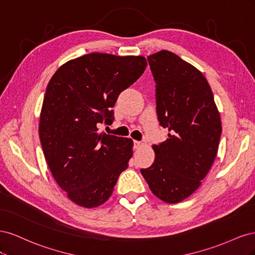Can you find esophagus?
<instances>
[{"label":"esophagus","mask_w":255,"mask_h":255,"mask_svg":"<svg viewBox=\"0 0 255 255\" xmlns=\"http://www.w3.org/2000/svg\"><path fill=\"white\" fill-rule=\"evenodd\" d=\"M142 144L141 141H138V140H134V149H138L140 148V145Z\"/></svg>","instance_id":"esophagus-1"}]
</instances>
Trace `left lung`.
Segmentation results:
<instances>
[{
  "mask_svg": "<svg viewBox=\"0 0 255 255\" xmlns=\"http://www.w3.org/2000/svg\"><path fill=\"white\" fill-rule=\"evenodd\" d=\"M155 82L159 126L168 139L156 145L154 163L140 169L151 191L177 203L199 188L217 155L221 121L204 75L166 50L148 57Z\"/></svg>",
  "mask_w": 255,
  "mask_h": 255,
  "instance_id": "1",
  "label": "left lung"
}]
</instances>
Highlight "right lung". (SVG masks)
<instances>
[{"mask_svg": "<svg viewBox=\"0 0 255 255\" xmlns=\"http://www.w3.org/2000/svg\"><path fill=\"white\" fill-rule=\"evenodd\" d=\"M142 56L90 53L68 61L52 76L43 99L39 137L59 187L78 205L109 199L132 157L133 140L98 132L114 121L120 92L140 78Z\"/></svg>", "mask_w": 255, "mask_h": 255, "instance_id": "add662e5", "label": "right lung"}]
</instances>
